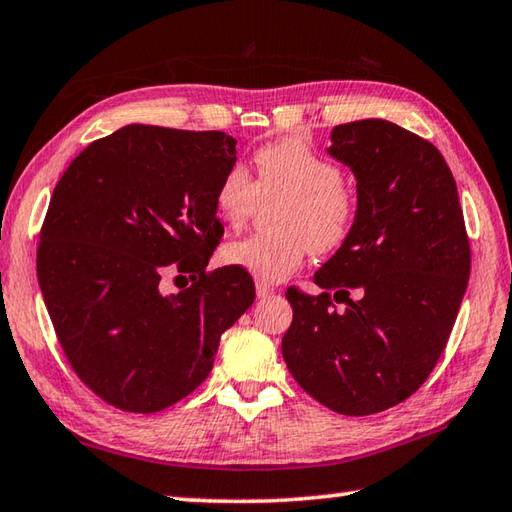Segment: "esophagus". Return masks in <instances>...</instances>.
Segmentation results:
<instances>
[{
	"label": "esophagus",
	"mask_w": 512,
	"mask_h": 512,
	"mask_svg": "<svg viewBox=\"0 0 512 512\" xmlns=\"http://www.w3.org/2000/svg\"><path fill=\"white\" fill-rule=\"evenodd\" d=\"M255 290H257V297H259V299H266V297H270V295H275V290L270 288V286H266V284H262V282H257Z\"/></svg>",
	"instance_id": "1"
}]
</instances>
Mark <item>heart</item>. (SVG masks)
Masks as SVG:
<instances>
[{
    "label": "heart",
    "instance_id": "1",
    "mask_svg": "<svg viewBox=\"0 0 512 512\" xmlns=\"http://www.w3.org/2000/svg\"><path fill=\"white\" fill-rule=\"evenodd\" d=\"M277 195L286 197L275 215L282 233L250 235L222 250L228 266L242 268L266 284L293 275L310 248L315 253L337 248L355 219V199L342 184V170L295 137L257 150L255 182L244 166H230L217 184L215 208L226 224L242 226L259 197Z\"/></svg>",
    "mask_w": 512,
    "mask_h": 512
}]
</instances>
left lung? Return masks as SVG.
I'll list each match as a JSON object with an SVG mask.
<instances>
[{"label":"left lung","mask_w":512,"mask_h":512,"mask_svg":"<svg viewBox=\"0 0 512 512\" xmlns=\"http://www.w3.org/2000/svg\"><path fill=\"white\" fill-rule=\"evenodd\" d=\"M326 150L355 175L357 210L313 277L322 293L288 288L282 355L319 404L362 417L404 402L435 368L466 293L470 246L455 177L426 139L362 119L335 126Z\"/></svg>","instance_id":"8db88e82"}]
</instances>
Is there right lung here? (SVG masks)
I'll return each mask as SVG.
<instances>
[{
	"mask_svg": "<svg viewBox=\"0 0 512 512\" xmlns=\"http://www.w3.org/2000/svg\"><path fill=\"white\" fill-rule=\"evenodd\" d=\"M235 146L219 130L130 124L84 148L55 186L37 248L44 304L79 379L128 413L193 393L224 330L255 302L246 270L206 273ZM166 267L194 284L164 294Z\"/></svg>",
	"mask_w": 512,
	"mask_h": 512,
	"instance_id": "right-lung-1",
	"label": "right lung"
}]
</instances>
